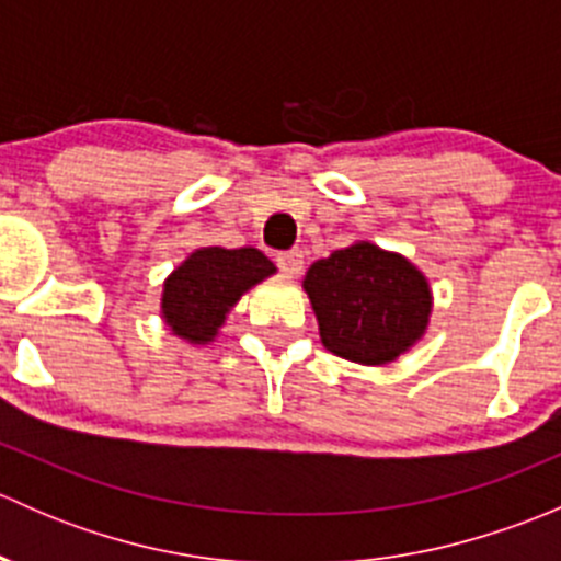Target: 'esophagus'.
Returning a JSON list of instances; mask_svg holds the SVG:
<instances>
[{
    "label": "esophagus",
    "mask_w": 561,
    "mask_h": 561,
    "mask_svg": "<svg viewBox=\"0 0 561 561\" xmlns=\"http://www.w3.org/2000/svg\"><path fill=\"white\" fill-rule=\"evenodd\" d=\"M276 265H279L287 276H298L304 271V254L298 252V249L282 252V254H276Z\"/></svg>",
    "instance_id": "obj_1"
}]
</instances>
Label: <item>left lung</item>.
<instances>
[{"label":"left lung","mask_w":561,"mask_h":561,"mask_svg":"<svg viewBox=\"0 0 561 561\" xmlns=\"http://www.w3.org/2000/svg\"><path fill=\"white\" fill-rule=\"evenodd\" d=\"M328 353L360 366L393 364L428 331L434 296L426 274L399 252L353 241L304 276Z\"/></svg>","instance_id":"1"}]
</instances>
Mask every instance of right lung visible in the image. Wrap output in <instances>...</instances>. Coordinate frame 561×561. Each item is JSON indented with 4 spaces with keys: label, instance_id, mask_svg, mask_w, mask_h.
<instances>
[{
    "label": "right lung",
    "instance_id": "add662e5",
    "mask_svg": "<svg viewBox=\"0 0 561 561\" xmlns=\"http://www.w3.org/2000/svg\"><path fill=\"white\" fill-rule=\"evenodd\" d=\"M274 274L276 265L254 247L195 249L162 282V322L186 344L217 342L241 296Z\"/></svg>",
    "mask_w": 561,
    "mask_h": 561
}]
</instances>
